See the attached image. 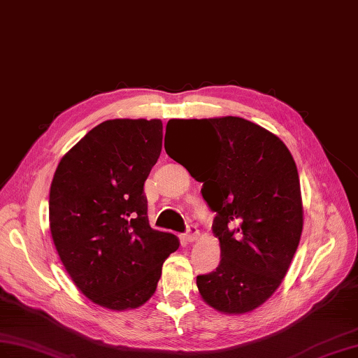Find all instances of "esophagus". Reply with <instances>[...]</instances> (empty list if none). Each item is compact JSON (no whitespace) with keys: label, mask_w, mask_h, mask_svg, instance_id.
Instances as JSON below:
<instances>
[{"label":"esophagus","mask_w":358,"mask_h":358,"mask_svg":"<svg viewBox=\"0 0 358 358\" xmlns=\"http://www.w3.org/2000/svg\"><path fill=\"white\" fill-rule=\"evenodd\" d=\"M198 237H199V231H198V228L195 227V224H190V227H187V231L185 234L186 241L192 243V241H195Z\"/></svg>","instance_id":"34e87169"}]
</instances>
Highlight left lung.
I'll use <instances>...</instances> for the list:
<instances>
[{
  "label": "left lung",
  "mask_w": 358,
  "mask_h": 358,
  "mask_svg": "<svg viewBox=\"0 0 358 358\" xmlns=\"http://www.w3.org/2000/svg\"><path fill=\"white\" fill-rule=\"evenodd\" d=\"M198 121L210 135L195 148L165 145L168 156L202 182V198L216 213L213 232L222 259L214 271L199 274L196 285L211 308L246 313L279 288L299 248L297 166L287 145L255 122L240 117Z\"/></svg>",
  "instance_id": "1"
}]
</instances>
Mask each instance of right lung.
Instances as JSON below:
<instances>
[{"label":"right lung","mask_w":358,"mask_h":358,"mask_svg":"<svg viewBox=\"0 0 358 358\" xmlns=\"http://www.w3.org/2000/svg\"><path fill=\"white\" fill-rule=\"evenodd\" d=\"M160 120H108L61 159L49 192V227L71 280L93 303L136 309L180 246L152 229L144 182L162 151Z\"/></svg>","instance_id":"obj_1"}]
</instances>
